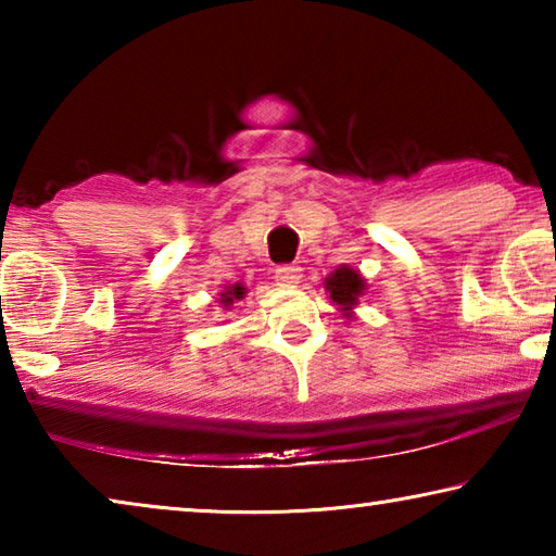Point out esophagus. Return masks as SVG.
I'll return each mask as SVG.
<instances>
[{"label": "esophagus", "instance_id": "obj_1", "mask_svg": "<svg viewBox=\"0 0 556 556\" xmlns=\"http://www.w3.org/2000/svg\"><path fill=\"white\" fill-rule=\"evenodd\" d=\"M275 277L281 287H296L301 279V269L296 265H281V267H277Z\"/></svg>", "mask_w": 556, "mask_h": 556}]
</instances>
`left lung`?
I'll list each match as a JSON object with an SVG mask.
<instances>
[{
  "mask_svg": "<svg viewBox=\"0 0 556 556\" xmlns=\"http://www.w3.org/2000/svg\"><path fill=\"white\" fill-rule=\"evenodd\" d=\"M324 289L331 294L338 312L351 321L355 316L353 308L361 304V296H365V291H368V281H365V277L355 267L341 265L324 279Z\"/></svg>",
  "mask_w": 556,
  "mask_h": 556,
  "instance_id": "left-lung-1",
  "label": "left lung"
}]
</instances>
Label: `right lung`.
Returning a JSON list of instances; mask_svg holds the SVG:
<instances>
[{
    "mask_svg": "<svg viewBox=\"0 0 556 556\" xmlns=\"http://www.w3.org/2000/svg\"><path fill=\"white\" fill-rule=\"evenodd\" d=\"M244 294H248V287L242 285V281H235V285H225L220 291V306L228 312V308L235 304V301H242Z\"/></svg>",
    "mask_w": 556,
    "mask_h": 556,
    "instance_id": "obj_1",
    "label": "right lung"
}]
</instances>
